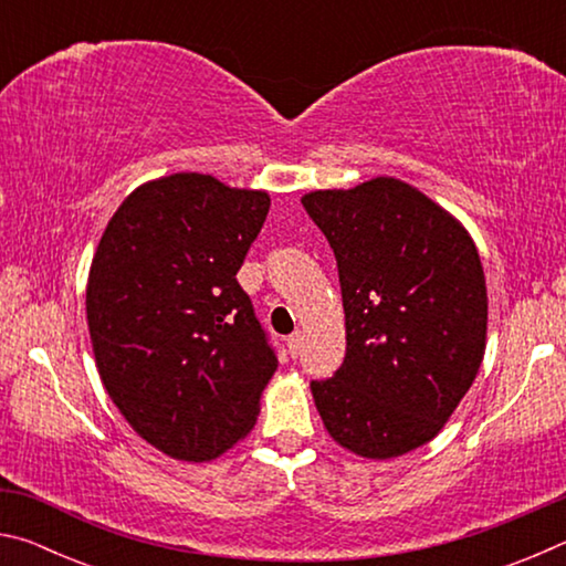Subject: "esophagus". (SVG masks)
Returning a JSON list of instances; mask_svg holds the SVG:
<instances>
[{
  "mask_svg": "<svg viewBox=\"0 0 566 566\" xmlns=\"http://www.w3.org/2000/svg\"><path fill=\"white\" fill-rule=\"evenodd\" d=\"M302 344H304V337H302V332H294L290 339H286V347H290V354L292 357H296V354L302 352Z\"/></svg>",
  "mask_w": 566,
  "mask_h": 566,
  "instance_id": "1",
  "label": "esophagus"
}]
</instances>
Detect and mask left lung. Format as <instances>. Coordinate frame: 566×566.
Returning a JSON list of instances; mask_svg holds the SVG:
<instances>
[{
  "mask_svg": "<svg viewBox=\"0 0 566 566\" xmlns=\"http://www.w3.org/2000/svg\"><path fill=\"white\" fill-rule=\"evenodd\" d=\"M337 256L347 357L312 397L329 437L395 459L442 432L486 349V282L474 239L395 177L302 197Z\"/></svg>",
  "mask_w": 566,
  "mask_h": 566,
  "instance_id": "obj_1",
  "label": "left lung"
}]
</instances>
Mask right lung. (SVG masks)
<instances>
[{"label":"right lung","mask_w":566,"mask_h":566,"mask_svg":"<svg viewBox=\"0 0 566 566\" xmlns=\"http://www.w3.org/2000/svg\"><path fill=\"white\" fill-rule=\"evenodd\" d=\"M266 212L264 189L179 171L134 189L94 252L87 324L102 385L134 432L179 462L242 442L276 371L237 282Z\"/></svg>","instance_id":"add662e5"}]
</instances>
